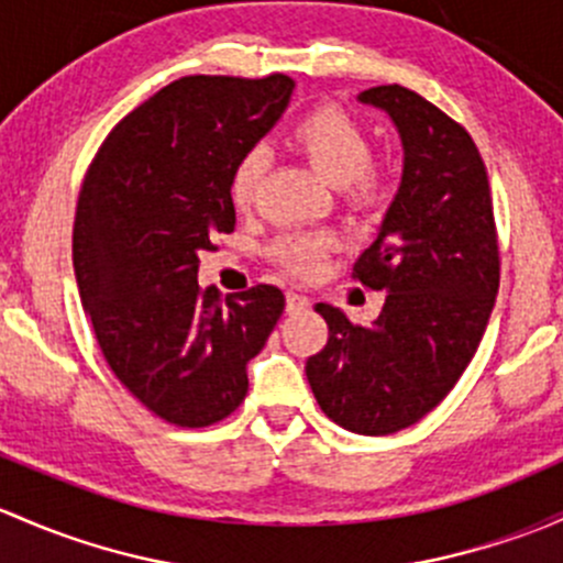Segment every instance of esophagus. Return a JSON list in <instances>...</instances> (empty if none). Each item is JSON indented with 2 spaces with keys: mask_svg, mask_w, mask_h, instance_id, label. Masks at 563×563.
Wrapping results in <instances>:
<instances>
[{
  "mask_svg": "<svg viewBox=\"0 0 563 563\" xmlns=\"http://www.w3.org/2000/svg\"><path fill=\"white\" fill-rule=\"evenodd\" d=\"M307 307H310V299H307L305 294L291 291L286 297V312H288V316H297V312H305Z\"/></svg>",
  "mask_w": 563,
  "mask_h": 563,
  "instance_id": "obj_1",
  "label": "esophagus"
}]
</instances>
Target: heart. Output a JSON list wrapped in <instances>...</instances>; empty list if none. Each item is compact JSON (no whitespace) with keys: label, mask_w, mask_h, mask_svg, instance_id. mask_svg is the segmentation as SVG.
Returning a JSON list of instances; mask_svg holds the SVG:
<instances>
[{"label":"heart","mask_w":563,"mask_h":563,"mask_svg":"<svg viewBox=\"0 0 563 563\" xmlns=\"http://www.w3.org/2000/svg\"><path fill=\"white\" fill-rule=\"evenodd\" d=\"M291 140L310 158L329 183L342 186L345 202L353 207H375L390 194V173L383 164L372 162V140L356 118L336 108H316L297 118ZM269 151L253 145L236 158L229 180V194L236 210H253L262 194ZM336 247L329 232H288L272 245V258L294 275H312L321 269L323 258Z\"/></svg>","instance_id":"1"}]
</instances>
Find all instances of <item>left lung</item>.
<instances>
[{"label": "left lung", "mask_w": 563, "mask_h": 563, "mask_svg": "<svg viewBox=\"0 0 563 563\" xmlns=\"http://www.w3.org/2000/svg\"><path fill=\"white\" fill-rule=\"evenodd\" d=\"M361 102L386 110L405 145V175L353 280L386 291L364 327L316 305L329 327L305 372L342 429L386 437L429 416L470 366L499 291V236L475 140L421 93L375 86Z\"/></svg>", "instance_id": "8db88e82"}]
</instances>
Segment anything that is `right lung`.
Returning a JSON list of instances; mask_svg holds the SVG:
<instances>
[{
    "label": "right lung",
    "mask_w": 563,
    "mask_h": 563,
    "mask_svg": "<svg viewBox=\"0 0 563 563\" xmlns=\"http://www.w3.org/2000/svg\"><path fill=\"white\" fill-rule=\"evenodd\" d=\"M294 80L188 75L108 134L73 229L80 301L121 386L162 421L205 429L247 394V361L286 310L280 288L223 301L199 288V253L234 232L236 158L275 126Z\"/></svg>",
    "instance_id": "right-lung-1"
}]
</instances>
